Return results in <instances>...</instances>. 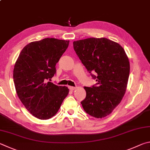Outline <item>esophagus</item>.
Returning <instances> with one entry per match:
<instances>
[{"instance_id":"34e87169","label":"esophagus","mask_w":150,"mask_h":150,"mask_svg":"<svg viewBox=\"0 0 150 150\" xmlns=\"http://www.w3.org/2000/svg\"><path fill=\"white\" fill-rule=\"evenodd\" d=\"M68 88H69L70 90L73 91V90H75V89H76V87H73V86H69V87H68Z\"/></svg>"}]
</instances>
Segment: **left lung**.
<instances>
[{"label": "left lung", "mask_w": 150, "mask_h": 150, "mask_svg": "<svg viewBox=\"0 0 150 150\" xmlns=\"http://www.w3.org/2000/svg\"><path fill=\"white\" fill-rule=\"evenodd\" d=\"M74 49L97 83L84 87L81 102L84 111L96 118L111 113L124 96L130 74L127 54L119 43L107 38H88L73 42Z\"/></svg>", "instance_id": "obj_1"}]
</instances>
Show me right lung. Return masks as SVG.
I'll return each instance as SVG.
<instances>
[{
	"label": "right lung",
	"instance_id": "add662e5",
	"mask_svg": "<svg viewBox=\"0 0 150 150\" xmlns=\"http://www.w3.org/2000/svg\"><path fill=\"white\" fill-rule=\"evenodd\" d=\"M68 45L69 41L54 38L31 42L23 47L16 62L13 78L18 96L38 119L54 116L69 91L66 86L50 82Z\"/></svg>",
	"mask_w": 150,
	"mask_h": 150
}]
</instances>
